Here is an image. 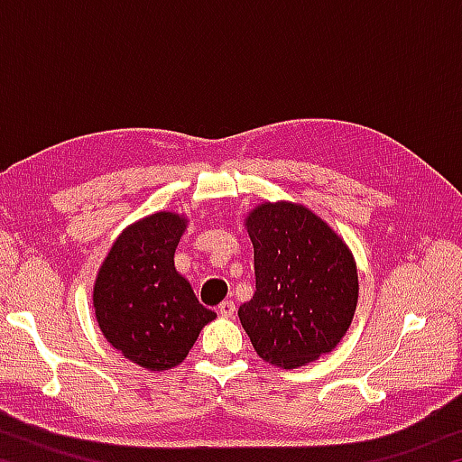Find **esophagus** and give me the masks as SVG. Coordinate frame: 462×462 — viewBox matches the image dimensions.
Masks as SVG:
<instances>
[{"label": "esophagus", "mask_w": 462, "mask_h": 462, "mask_svg": "<svg viewBox=\"0 0 462 462\" xmlns=\"http://www.w3.org/2000/svg\"><path fill=\"white\" fill-rule=\"evenodd\" d=\"M217 311H220V316H224V318H232L234 311H236V303H234L232 300H226L220 303V306H217Z\"/></svg>", "instance_id": "34e87169"}]
</instances>
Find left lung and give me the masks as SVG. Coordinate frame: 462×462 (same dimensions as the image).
<instances>
[{
  "mask_svg": "<svg viewBox=\"0 0 462 462\" xmlns=\"http://www.w3.org/2000/svg\"><path fill=\"white\" fill-rule=\"evenodd\" d=\"M256 289L238 310L256 355L295 369L340 342L358 300L356 264L330 226L295 203H263L246 217Z\"/></svg>",
  "mask_w": 462,
  "mask_h": 462,
  "instance_id": "8db88e82",
  "label": "left lung"
}]
</instances>
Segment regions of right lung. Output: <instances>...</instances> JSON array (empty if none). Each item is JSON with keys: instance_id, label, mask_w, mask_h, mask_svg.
Listing matches in <instances>:
<instances>
[{"instance_id": "right-lung-1", "label": "right lung", "mask_w": 462, "mask_h": 462, "mask_svg": "<svg viewBox=\"0 0 462 462\" xmlns=\"http://www.w3.org/2000/svg\"><path fill=\"white\" fill-rule=\"evenodd\" d=\"M185 217L159 212L124 230L109 248L93 287L101 332L132 363L167 371L183 361L216 314L175 271Z\"/></svg>"}]
</instances>
